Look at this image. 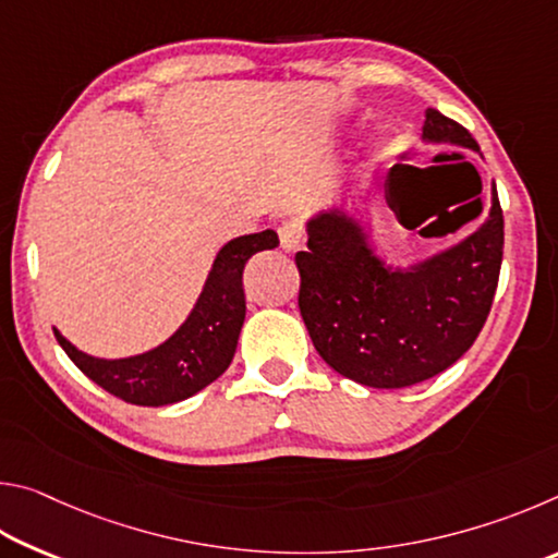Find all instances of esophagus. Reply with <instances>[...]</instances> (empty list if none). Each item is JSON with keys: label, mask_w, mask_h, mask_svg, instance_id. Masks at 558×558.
Masks as SVG:
<instances>
[{"label": "esophagus", "mask_w": 558, "mask_h": 558, "mask_svg": "<svg viewBox=\"0 0 558 558\" xmlns=\"http://www.w3.org/2000/svg\"><path fill=\"white\" fill-rule=\"evenodd\" d=\"M278 235H280V245L286 251H298L302 241H305V231H302V226L298 221H282Z\"/></svg>", "instance_id": "34e87169"}]
</instances>
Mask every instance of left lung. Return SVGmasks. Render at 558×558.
Listing matches in <instances>:
<instances>
[{
    "mask_svg": "<svg viewBox=\"0 0 558 558\" xmlns=\"http://www.w3.org/2000/svg\"><path fill=\"white\" fill-rule=\"evenodd\" d=\"M423 137L480 149L460 122L436 108L426 110ZM386 202L393 209V179ZM307 231V251L295 253L298 307L319 356L337 374L374 389H403L446 372L477 339L505 248L495 186L487 221L411 270L384 268L359 223L339 211L317 216Z\"/></svg>",
    "mask_w": 558,
    "mask_h": 558,
    "instance_id": "8db88e82",
    "label": "left lung"
}]
</instances>
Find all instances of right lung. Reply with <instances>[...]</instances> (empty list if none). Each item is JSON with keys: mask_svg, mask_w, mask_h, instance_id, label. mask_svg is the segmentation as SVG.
Instances as JSON below:
<instances>
[{"mask_svg": "<svg viewBox=\"0 0 558 558\" xmlns=\"http://www.w3.org/2000/svg\"><path fill=\"white\" fill-rule=\"evenodd\" d=\"M278 243V233L270 229L226 243L192 315L153 352L130 359H96L78 352L59 329H53V335L71 362L118 399L135 405L184 401L229 369L245 317L243 268L251 256L276 248Z\"/></svg>", "mask_w": 558, "mask_h": 558, "instance_id": "add662e5", "label": "right lung"}]
</instances>
